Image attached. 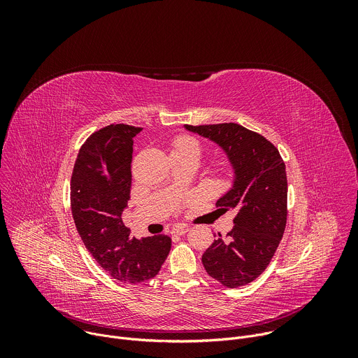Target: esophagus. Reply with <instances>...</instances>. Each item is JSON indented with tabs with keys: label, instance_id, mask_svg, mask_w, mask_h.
<instances>
[{
	"label": "esophagus",
	"instance_id": "34e87169",
	"mask_svg": "<svg viewBox=\"0 0 358 358\" xmlns=\"http://www.w3.org/2000/svg\"><path fill=\"white\" fill-rule=\"evenodd\" d=\"M188 231H189V227H187V225H176L173 228V234H176V235H184Z\"/></svg>",
	"mask_w": 358,
	"mask_h": 358
}]
</instances>
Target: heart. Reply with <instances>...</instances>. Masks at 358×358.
I'll return each instance as SVG.
<instances>
[{"label": "heart", "mask_w": 358, "mask_h": 358, "mask_svg": "<svg viewBox=\"0 0 358 358\" xmlns=\"http://www.w3.org/2000/svg\"><path fill=\"white\" fill-rule=\"evenodd\" d=\"M201 145L196 138L182 134L174 138L171 143V155H187V152H196L199 155Z\"/></svg>", "instance_id": "1"}]
</instances>
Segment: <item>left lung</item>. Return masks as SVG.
<instances>
[{
  "mask_svg": "<svg viewBox=\"0 0 358 358\" xmlns=\"http://www.w3.org/2000/svg\"><path fill=\"white\" fill-rule=\"evenodd\" d=\"M185 127L218 143L235 170L234 187L217 207L235 210L234 228L203 252L207 273L227 287L253 282L271 264L287 220L286 166L262 134L236 123Z\"/></svg>",
  "mask_w": 358,
  "mask_h": 358,
  "instance_id": "1",
  "label": "left lung"
}]
</instances>
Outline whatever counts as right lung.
Listing matches in <instances>:
<instances>
[{
	"label": "right lung",
	"instance_id": "add662e5",
	"mask_svg": "<svg viewBox=\"0 0 358 358\" xmlns=\"http://www.w3.org/2000/svg\"><path fill=\"white\" fill-rule=\"evenodd\" d=\"M141 127L109 124L82 144L71 180L76 229L92 257L112 278L141 283L155 278L171 249V238L137 239L122 221L130 199L133 137Z\"/></svg>",
	"mask_w": 358,
	"mask_h": 358
}]
</instances>
